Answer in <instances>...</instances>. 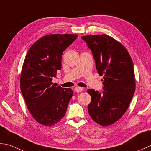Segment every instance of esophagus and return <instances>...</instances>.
<instances>
[{
	"label": "esophagus",
	"mask_w": 151,
	"mask_h": 151,
	"mask_svg": "<svg viewBox=\"0 0 151 151\" xmlns=\"http://www.w3.org/2000/svg\"><path fill=\"white\" fill-rule=\"evenodd\" d=\"M83 90V88L81 87H75V92H81V91Z\"/></svg>",
	"instance_id": "34e87169"
}]
</instances>
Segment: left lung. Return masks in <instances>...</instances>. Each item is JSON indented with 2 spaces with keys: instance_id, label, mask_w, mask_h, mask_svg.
Listing matches in <instances>:
<instances>
[{
  "instance_id": "left-lung-1",
  "label": "left lung",
  "mask_w": 151,
  "mask_h": 151,
  "mask_svg": "<svg viewBox=\"0 0 151 151\" xmlns=\"http://www.w3.org/2000/svg\"><path fill=\"white\" fill-rule=\"evenodd\" d=\"M82 38L92 53L99 75L103 76V90H87L91 97L88 113L97 124L109 126L123 116L134 94V64L124 46L107 35Z\"/></svg>"
}]
</instances>
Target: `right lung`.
<instances>
[{
    "label": "right lung",
    "mask_w": 151,
    "mask_h": 151,
    "mask_svg": "<svg viewBox=\"0 0 151 151\" xmlns=\"http://www.w3.org/2000/svg\"><path fill=\"white\" fill-rule=\"evenodd\" d=\"M77 35L51 34L36 41L23 62L20 88L29 111L38 123L51 126L66 113L73 96L70 88L57 86L52 82L61 69L63 52Z\"/></svg>",
    "instance_id": "add662e5"
}]
</instances>
